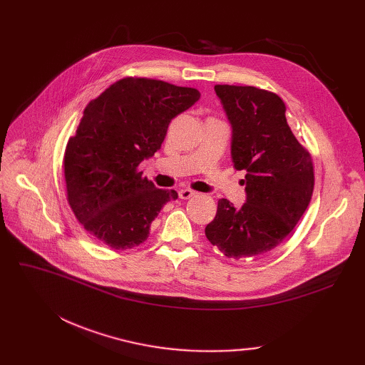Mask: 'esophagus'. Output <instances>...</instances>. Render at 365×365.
Instances as JSON below:
<instances>
[{
    "instance_id": "obj_1",
    "label": "esophagus",
    "mask_w": 365,
    "mask_h": 365,
    "mask_svg": "<svg viewBox=\"0 0 365 365\" xmlns=\"http://www.w3.org/2000/svg\"><path fill=\"white\" fill-rule=\"evenodd\" d=\"M194 195H195V192H194V190H190V189L179 190V198L180 200H189V198H192Z\"/></svg>"
}]
</instances>
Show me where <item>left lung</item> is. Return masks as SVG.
I'll list each match as a JSON object with an SVG mask.
<instances>
[{"mask_svg":"<svg viewBox=\"0 0 365 365\" xmlns=\"http://www.w3.org/2000/svg\"><path fill=\"white\" fill-rule=\"evenodd\" d=\"M232 127L231 157L245 170V202L222 198L207 240L231 259L262 256L289 235L314 192L309 152L287 124L279 96L250 86H215Z\"/></svg>","mask_w":365,"mask_h":365,"instance_id":"left-lung-1","label":"left lung"}]
</instances>
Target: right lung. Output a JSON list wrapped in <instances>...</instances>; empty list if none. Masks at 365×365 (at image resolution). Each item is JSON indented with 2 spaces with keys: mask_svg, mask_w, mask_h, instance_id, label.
<instances>
[{
  "mask_svg": "<svg viewBox=\"0 0 365 365\" xmlns=\"http://www.w3.org/2000/svg\"><path fill=\"white\" fill-rule=\"evenodd\" d=\"M200 96L160 80L123 78L87 105L63 160L68 201L87 232L115 250L146 241L150 223L178 192L158 189L138 167Z\"/></svg>",
  "mask_w": 365,
  "mask_h": 365,
  "instance_id": "add662e5",
  "label": "right lung"
}]
</instances>
